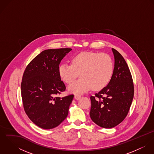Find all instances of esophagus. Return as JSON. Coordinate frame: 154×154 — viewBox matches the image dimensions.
I'll return each instance as SVG.
<instances>
[{
  "label": "esophagus",
  "instance_id": "34e87169",
  "mask_svg": "<svg viewBox=\"0 0 154 154\" xmlns=\"http://www.w3.org/2000/svg\"><path fill=\"white\" fill-rule=\"evenodd\" d=\"M74 97H75V98L76 100H79V99L81 98V96L80 95H79V94H75V96H74Z\"/></svg>",
  "mask_w": 154,
  "mask_h": 154
}]
</instances>
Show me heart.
Returning <instances> with one entry per match:
<instances>
[{"label": "heart", "mask_w": 154, "mask_h": 154, "mask_svg": "<svg viewBox=\"0 0 154 154\" xmlns=\"http://www.w3.org/2000/svg\"><path fill=\"white\" fill-rule=\"evenodd\" d=\"M113 63L105 53L82 52L72 58L71 65H60L58 72L60 79L66 84L73 82L79 75V79L72 82L68 91L72 93H84L92 88L100 90L110 82L113 73Z\"/></svg>", "instance_id": "heart-1"}]
</instances>
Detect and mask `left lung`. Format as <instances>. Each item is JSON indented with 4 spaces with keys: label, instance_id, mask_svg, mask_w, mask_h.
Returning a JSON list of instances; mask_svg holds the SVG:
<instances>
[{
    "label": "left lung",
    "instance_id": "obj_1",
    "mask_svg": "<svg viewBox=\"0 0 154 154\" xmlns=\"http://www.w3.org/2000/svg\"><path fill=\"white\" fill-rule=\"evenodd\" d=\"M114 67L110 82L90 97V117L98 126L110 129L125 119L132 104L134 87L132 75L123 57L112 48Z\"/></svg>",
    "mask_w": 154,
    "mask_h": 154
}]
</instances>
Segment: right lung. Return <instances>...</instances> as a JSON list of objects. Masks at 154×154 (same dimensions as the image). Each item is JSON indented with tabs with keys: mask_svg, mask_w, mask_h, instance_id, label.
I'll return each mask as SVG.
<instances>
[{
	"mask_svg": "<svg viewBox=\"0 0 154 154\" xmlns=\"http://www.w3.org/2000/svg\"><path fill=\"white\" fill-rule=\"evenodd\" d=\"M72 48L48 49L26 66L22 77L21 95L24 110L38 127L51 129L58 126L68 115L73 95H57L66 89L58 69Z\"/></svg>",
	"mask_w": 154,
	"mask_h": 154,
	"instance_id": "1",
	"label": "right lung"
}]
</instances>
